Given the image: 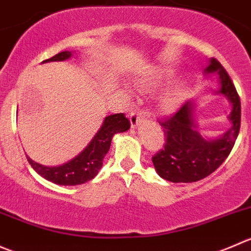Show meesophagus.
Listing matches in <instances>:
<instances>
[{"label":"esophagus","mask_w":251,"mask_h":251,"mask_svg":"<svg viewBox=\"0 0 251 251\" xmlns=\"http://www.w3.org/2000/svg\"><path fill=\"white\" fill-rule=\"evenodd\" d=\"M143 117H145V112H141V111H133V112H130L129 118H130L131 128H136L139 122L143 120Z\"/></svg>","instance_id":"obj_1"}]
</instances>
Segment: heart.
<instances>
[{"mask_svg":"<svg viewBox=\"0 0 251 251\" xmlns=\"http://www.w3.org/2000/svg\"><path fill=\"white\" fill-rule=\"evenodd\" d=\"M173 76L172 69L168 68H158L152 69L146 74V76L141 80L138 81V85L140 88H146V86H156L160 85L162 81H166ZM188 93V84L185 81H178L175 85L171 86L165 95L161 98V103L165 108H175L182 102L185 99Z\"/></svg>","mask_w":251,"mask_h":251,"instance_id":"1","label":"heart"}]
</instances>
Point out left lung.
Instances as JSON below:
<instances>
[{
  "label": "left lung",
  "mask_w": 251,
  "mask_h": 251,
  "mask_svg": "<svg viewBox=\"0 0 251 251\" xmlns=\"http://www.w3.org/2000/svg\"><path fill=\"white\" fill-rule=\"evenodd\" d=\"M205 73H218L220 90L232 105L228 120L232 123L226 133L213 140H206L197 130L195 105L187 101L170 118L160 121L166 143L152 157L156 172L173 183H192L204 179L215 172L232 151L240 129V99L234 84L216 58H211Z\"/></svg>",
  "instance_id": "obj_1"
}]
</instances>
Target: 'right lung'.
Here are the masks:
<instances>
[{"label": "right lung", "mask_w": 251, "mask_h": 251, "mask_svg": "<svg viewBox=\"0 0 251 251\" xmlns=\"http://www.w3.org/2000/svg\"><path fill=\"white\" fill-rule=\"evenodd\" d=\"M71 57V51H63L44 62L66 61ZM129 128H130V122L126 117L125 113L107 116L89 145L69 162L63 163L62 166H56V167H47V166L35 162L28 156L26 158L35 172H38L41 177L50 182L59 185L83 184L93 179L102 167V161L110 150L113 135L126 131Z\"/></svg>", "instance_id": "1"}]
</instances>
